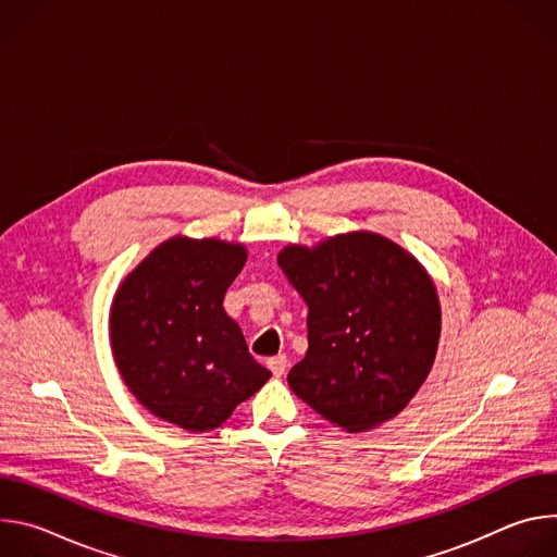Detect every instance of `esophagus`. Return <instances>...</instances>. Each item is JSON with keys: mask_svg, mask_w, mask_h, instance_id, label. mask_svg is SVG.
<instances>
[{"mask_svg": "<svg viewBox=\"0 0 557 557\" xmlns=\"http://www.w3.org/2000/svg\"><path fill=\"white\" fill-rule=\"evenodd\" d=\"M267 366H269V370H271L275 376H282V374L286 372L288 361H286L284 355H277V357H271V359L267 361Z\"/></svg>", "mask_w": 557, "mask_h": 557, "instance_id": "1", "label": "esophagus"}]
</instances>
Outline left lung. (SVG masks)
<instances>
[{
  "mask_svg": "<svg viewBox=\"0 0 557 557\" xmlns=\"http://www.w3.org/2000/svg\"><path fill=\"white\" fill-rule=\"evenodd\" d=\"M277 262L308 304V350L288 372L290 389L348 434L404 412L441 339V301L428 269L372 231L286 245Z\"/></svg>",
  "mask_w": 557,
  "mask_h": 557,
  "instance_id": "obj_1",
  "label": "left lung"
}]
</instances>
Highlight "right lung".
<instances>
[{
	"mask_svg": "<svg viewBox=\"0 0 557 557\" xmlns=\"http://www.w3.org/2000/svg\"><path fill=\"white\" fill-rule=\"evenodd\" d=\"M247 262L243 243L174 235L119 284L114 363L138 404L187 432H211L271 376L222 299Z\"/></svg>",
	"mask_w": 557,
	"mask_h": 557,
	"instance_id": "1",
	"label": "right lung"
}]
</instances>
